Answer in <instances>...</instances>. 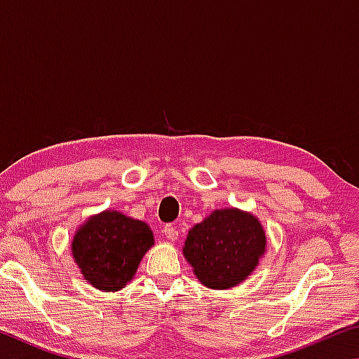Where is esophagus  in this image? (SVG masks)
<instances>
[{"instance_id": "obj_1", "label": "esophagus", "mask_w": 359, "mask_h": 359, "mask_svg": "<svg viewBox=\"0 0 359 359\" xmlns=\"http://www.w3.org/2000/svg\"><path fill=\"white\" fill-rule=\"evenodd\" d=\"M165 236H166V239L168 241H171V242H174V241H177V238H179V231L175 229L174 226H171V224H166L165 226Z\"/></svg>"}]
</instances>
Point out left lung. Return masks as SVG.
Returning <instances> with one entry per match:
<instances>
[{"mask_svg":"<svg viewBox=\"0 0 359 359\" xmlns=\"http://www.w3.org/2000/svg\"><path fill=\"white\" fill-rule=\"evenodd\" d=\"M267 247L263 224L252 212L215 209L188 231L182 247L193 274L204 287L229 290L245 280Z\"/></svg>","mask_w":359,"mask_h":359,"instance_id":"1","label":"left lung"}]
</instances>
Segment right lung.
<instances>
[{
    "label": "right lung",
    "instance_id": "add662e5",
    "mask_svg": "<svg viewBox=\"0 0 359 359\" xmlns=\"http://www.w3.org/2000/svg\"><path fill=\"white\" fill-rule=\"evenodd\" d=\"M154 244V231L147 223L107 209L88 217L76 229L71 252L83 280L111 293L135 278Z\"/></svg>",
    "mask_w": 359,
    "mask_h": 359
}]
</instances>
